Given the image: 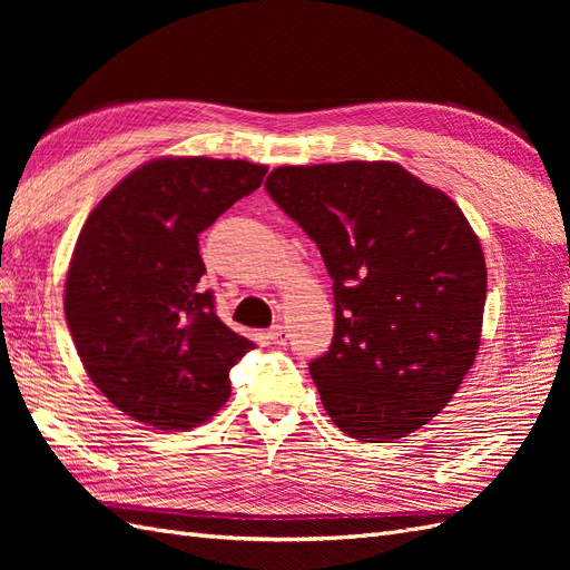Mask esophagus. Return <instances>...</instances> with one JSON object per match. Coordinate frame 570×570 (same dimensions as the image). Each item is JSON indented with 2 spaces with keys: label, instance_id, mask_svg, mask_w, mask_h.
<instances>
[{
  "label": "esophagus",
  "instance_id": "34e87169",
  "mask_svg": "<svg viewBox=\"0 0 570 570\" xmlns=\"http://www.w3.org/2000/svg\"><path fill=\"white\" fill-rule=\"evenodd\" d=\"M266 335H268V340H271V342H275V344H285V342H287V337H289V335H287V327H285V325H281V323H278V325H273Z\"/></svg>",
  "mask_w": 570,
  "mask_h": 570
}]
</instances>
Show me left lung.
Returning a JSON list of instances; mask_svg holds the SVG:
<instances>
[{"label": "left lung", "instance_id": "obj_1", "mask_svg": "<svg viewBox=\"0 0 570 570\" xmlns=\"http://www.w3.org/2000/svg\"><path fill=\"white\" fill-rule=\"evenodd\" d=\"M266 193L333 278L335 335L308 364L327 416L364 442L419 430L480 347L488 268L469 220L390 161L281 166Z\"/></svg>", "mask_w": 570, "mask_h": 570}]
</instances>
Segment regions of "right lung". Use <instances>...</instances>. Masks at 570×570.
<instances>
[{"label": "right lung", "instance_id": "right-lung-1", "mask_svg": "<svg viewBox=\"0 0 570 570\" xmlns=\"http://www.w3.org/2000/svg\"><path fill=\"white\" fill-rule=\"evenodd\" d=\"M266 166L157 159L120 180L85 220L63 312L92 383L126 416L189 430L228 402L230 368L254 342L216 316L199 233L262 185Z\"/></svg>", "mask_w": 570, "mask_h": 570}]
</instances>
